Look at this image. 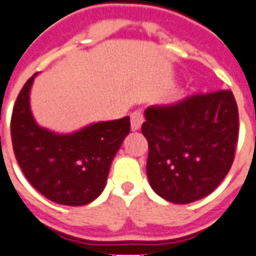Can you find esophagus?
<instances>
[{"instance_id":"esophagus-1","label":"esophagus","mask_w":256,"mask_h":256,"mask_svg":"<svg viewBox=\"0 0 256 256\" xmlns=\"http://www.w3.org/2000/svg\"><path fill=\"white\" fill-rule=\"evenodd\" d=\"M132 132H136V130H140V124H144V112L142 110H136V112H132Z\"/></svg>"}]
</instances>
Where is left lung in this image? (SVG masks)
<instances>
[{
  "instance_id": "8db88e82",
  "label": "left lung",
  "mask_w": 256,
  "mask_h": 256,
  "mask_svg": "<svg viewBox=\"0 0 256 256\" xmlns=\"http://www.w3.org/2000/svg\"><path fill=\"white\" fill-rule=\"evenodd\" d=\"M150 186L168 202L186 204L211 194L234 162L238 106L231 90L194 94L146 108Z\"/></svg>"
}]
</instances>
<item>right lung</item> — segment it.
I'll return each instance as SVG.
<instances>
[{"label": "right lung", "instance_id": "right-lung-1", "mask_svg": "<svg viewBox=\"0 0 256 256\" xmlns=\"http://www.w3.org/2000/svg\"><path fill=\"white\" fill-rule=\"evenodd\" d=\"M29 78L14 104L10 132L14 156L30 184L60 204L84 206L98 198L124 136L130 118L96 122L72 134L38 126L30 110Z\"/></svg>", "mask_w": 256, "mask_h": 256}]
</instances>
